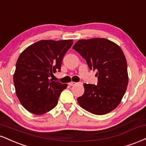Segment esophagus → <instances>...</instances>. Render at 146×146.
Wrapping results in <instances>:
<instances>
[{"mask_svg": "<svg viewBox=\"0 0 146 146\" xmlns=\"http://www.w3.org/2000/svg\"><path fill=\"white\" fill-rule=\"evenodd\" d=\"M77 83H75V82H70V83H68V85H69L70 86H73L75 85Z\"/></svg>", "mask_w": 146, "mask_h": 146, "instance_id": "34e87169", "label": "esophagus"}]
</instances>
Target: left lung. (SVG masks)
Segmentation results:
<instances>
[{
  "mask_svg": "<svg viewBox=\"0 0 146 146\" xmlns=\"http://www.w3.org/2000/svg\"><path fill=\"white\" fill-rule=\"evenodd\" d=\"M90 70H96L97 85L84 84V93L79 105L95 115H104L120 104L127 88V63L122 49L103 38L79 40L73 47Z\"/></svg>",
  "mask_w": 146,
  "mask_h": 146,
  "instance_id": "8db88e82",
  "label": "left lung"
}]
</instances>
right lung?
Segmentation results:
<instances>
[{
  "instance_id": "obj_1",
  "label": "right lung",
  "mask_w": 146,
  "mask_h": 146,
  "mask_svg": "<svg viewBox=\"0 0 146 146\" xmlns=\"http://www.w3.org/2000/svg\"><path fill=\"white\" fill-rule=\"evenodd\" d=\"M73 40H41L25 49L19 56L13 75L15 92L22 106L41 115L55 108L67 84L55 82L52 76L60 71L62 61Z\"/></svg>"
}]
</instances>
